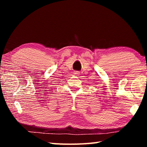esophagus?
<instances>
[{
  "label": "esophagus",
  "instance_id": "34e87169",
  "mask_svg": "<svg viewBox=\"0 0 147 147\" xmlns=\"http://www.w3.org/2000/svg\"><path fill=\"white\" fill-rule=\"evenodd\" d=\"M74 74L75 76H78V74H80V73L78 71H74Z\"/></svg>",
  "mask_w": 147,
  "mask_h": 147
}]
</instances>
